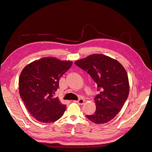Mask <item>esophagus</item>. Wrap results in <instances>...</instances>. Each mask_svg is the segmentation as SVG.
I'll return each mask as SVG.
<instances>
[{
	"label": "esophagus",
	"instance_id": "34e87169",
	"mask_svg": "<svg viewBox=\"0 0 152 152\" xmlns=\"http://www.w3.org/2000/svg\"><path fill=\"white\" fill-rule=\"evenodd\" d=\"M85 99H79L78 101H77V102H76L77 103H78L79 104H84V103H85Z\"/></svg>",
	"mask_w": 152,
	"mask_h": 152
}]
</instances>
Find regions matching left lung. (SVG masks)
I'll return each instance as SVG.
<instances>
[{"mask_svg":"<svg viewBox=\"0 0 152 152\" xmlns=\"http://www.w3.org/2000/svg\"><path fill=\"white\" fill-rule=\"evenodd\" d=\"M75 64L87 72L101 90L94 98L96 112L86 117L94 123H107L118 114L129 95L126 69L118 60L102 54H93Z\"/></svg>","mask_w":152,"mask_h":152,"instance_id":"left-lung-1","label":"left lung"}]
</instances>
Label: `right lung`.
I'll return each instance as SVG.
<instances>
[{
	"label": "right lung",
	"mask_w": 152,
	"mask_h": 152,
	"mask_svg": "<svg viewBox=\"0 0 152 152\" xmlns=\"http://www.w3.org/2000/svg\"><path fill=\"white\" fill-rule=\"evenodd\" d=\"M73 62L55 57H43L28 64L22 70L19 91L30 114L42 123L58 120L66 109L54 94L59 87L60 78Z\"/></svg>",
	"instance_id": "1"
}]
</instances>
